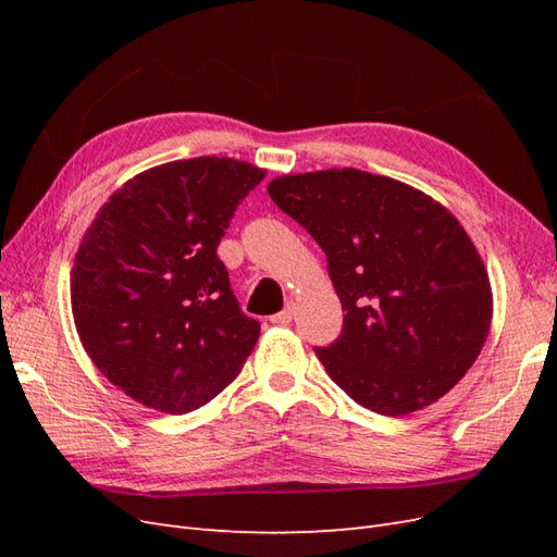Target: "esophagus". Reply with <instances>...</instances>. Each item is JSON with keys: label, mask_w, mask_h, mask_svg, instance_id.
<instances>
[{"label": "esophagus", "mask_w": 557, "mask_h": 557, "mask_svg": "<svg viewBox=\"0 0 557 557\" xmlns=\"http://www.w3.org/2000/svg\"><path fill=\"white\" fill-rule=\"evenodd\" d=\"M293 315H295V305H293V301H288V305H285L283 311H278V313L272 315V323H274V325H288L290 320H293Z\"/></svg>", "instance_id": "34e87169"}]
</instances>
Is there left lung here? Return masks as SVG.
I'll use <instances>...</instances> for the list:
<instances>
[{
    "label": "left lung",
    "mask_w": 557,
    "mask_h": 557,
    "mask_svg": "<svg viewBox=\"0 0 557 557\" xmlns=\"http://www.w3.org/2000/svg\"><path fill=\"white\" fill-rule=\"evenodd\" d=\"M276 207L325 250L344 330L318 348L330 379L381 416L442 399L476 362L493 290L474 242L444 205L362 170L276 176Z\"/></svg>",
    "instance_id": "8db88e82"
}]
</instances>
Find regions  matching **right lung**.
Returning <instances> with one entry per match:
<instances>
[{
    "label": "right lung",
    "instance_id": "obj_1",
    "mask_svg": "<svg viewBox=\"0 0 557 557\" xmlns=\"http://www.w3.org/2000/svg\"><path fill=\"white\" fill-rule=\"evenodd\" d=\"M267 170L201 156L123 183L83 234L74 325L117 391L162 413L205 407L237 379L260 336L215 256Z\"/></svg>",
    "mask_w": 557,
    "mask_h": 557
}]
</instances>
